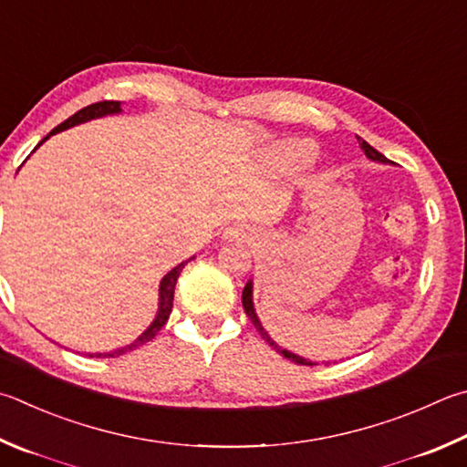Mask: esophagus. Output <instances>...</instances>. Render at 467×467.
<instances>
[{
  "instance_id": "1",
  "label": "esophagus",
  "mask_w": 467,
  "mask_h": 467,
  "mask_svg": "<svg viewBox=\"0 0 467 467\" xmlns=\"http://www.w3.org/2000/svg\"><path fill=\"white\" fill-rule=\"evenodd\" d=\"M224 239H228V241H244V243H247L251 239V228L247 224H234L231 228H226Z\"/></svg>"
}]
</instances>
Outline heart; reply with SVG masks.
Returning a JSON list of instances; mask_svg holds the SVG:
<instances>
[{
  "label": "heart",
  "instance_id": "1",
  "mask_svg": "<svg viewBox=\"0 0 467 467\" xmlns=\"http://www.w3.org/2000/svg\"><path fill=\"white\" fill-rule=\"evenodd\" d=\"M312 157H315V150L306 142H294L284 150V159L290 165H306Z\"/></svg>",
  "mask_w": 467,
  "mask_h": 467
}]
</instances>
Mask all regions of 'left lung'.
Returning a JSON list of instances; mask_svg holds the SVG:
<instances>
[{
  "instance_id": "obj_1",
  "label": "left lung",
  "mask_w": 467,
  "mask_h": 467,
  "mask_svg": "<svg viewBox=\"0 0 467 467\" xmlns=\"http://www.w3.org/2000/svg\"><path fill=\"white\" fill-rule=\"evenodd\" d=\"M358 140H359V145H361V150L366 152V157H369L371 161H379V163H388V159H386L384 155H381L379 150H376L374 147L368 145V142L363 140V139H359V137H358ZM251 287H253V285H251V282H249L247 285H244V290H243V306H244V312H247V317L251 318L253 325H255V328L259 330V335H261L263 338H265V341H267L271 347H274V349H275L277 353H282L285 359H290V361H294V363H298V366H315V363H310L308 359H302V358H298V355H294V353H290V351H285V349H282V347H279V345H275L274 341H271L269 335L265 333V328L261 327V322H259V318H257V315H255V308H253V294H251L253 290H251Z\"/></svg>"
}]
</instances>
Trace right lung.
Listing matches in <instances>:
<instances>
[{
    "mask_svg": "<svg viewBox=\"0 0 467 467\" xmlns=\"http://www.w3.org/2000/svg\"><path fill=\"white\" fill-rule=\"evenodd\" d=\"M120 104L122 101H114V99H104V101H96V104L91 106H86L83 109H79V112H75L71 118H67L65 122H61L57 126V129L50 132H61L65 129H71V126L75 124H81V122H88V120H93V118H99V116H106V114H116L120 112ZM48 134V137H50ZM47 137V139H48ZM42 139V140H47ZM188 265V261H183L177 265L175 269L169 271V274L161 279V287H159V312H157V318L152 320V325L142 333L137 341L122 347V349H116V351H109V353H93L89 355V358H118V355H124L129 353L132 349H137V347L149 343L152 337H155L161 328L165 327V322L169 318V315H171V308H173V294H175V284H177V277H180L182 269Z\"/></svg>",
    "mask_w": 467,
    "mask_h": 467,
    "instance_id": "right-lung-1",
    "label": "right lung"
}]
</instances>
